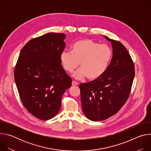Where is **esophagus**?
<instances>
[{"instance_id":"34e87169","label":"esophagus","mask_w":151,"mask_h":151,"mask_svg":"<svg viewBox=\"0 0 151 151\" xmlns=\"http://www.w3.org/2000/svg\"><path fill=\"white\" fill-rule=\"evenodd\" d=\"M72 85L75 86V85H78V83L76 82V81H73L72 82Z\"/></svg>"}]
</instances>
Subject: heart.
Here are the masks:
<instances>
[{"mask_svg":"<svg viewBox=\"0 0 151 151\" xmlns=\"http://www.w3.org/2000/svg\"><path fill=\"white\" fill-rule=\"evenodd\" d=\"M111 55V50L107 45L83 39L74 43L71 52H63L60 61L64 69L70 73L78 68L80 63L81 69L75 77L82 79L86 76L88 80H94L104 73Z\"/></svg>","mask_w":151,"mask_h":151,"instance_id":"1","label":"heart"}]
</instances>
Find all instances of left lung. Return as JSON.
<instances>
[{
    "mask_svg": "<svg viewBox=\"0 0 151 151\" xmlns=\"http://www.w3.org/2000/svg\"><path fill=\"white\" fill-rule=\"evenodd\" d=\"M105 37L113 48L109 65L97 79L79 85L83 112L93 121L106 119L120 110L130 94L135 75L133 61L124 45Z\"/></svg>",
    "mask_w": 151,
    "mask_h": 151,
    "instance_id": "obj_1",
    "label": "left lung"
}]
</instances>
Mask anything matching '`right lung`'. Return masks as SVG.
Segmentation results:
<instances>
[{
  "mask_svg": "<svg viewBox=\"0 0 151 151\" xmlns=\"http://www.w3.org/2000/svg\"><path fill=\"white\" fill-rule=\"evenodd\" d=\"M64 33H48L30 40L21 50L14 69L20 99L32 115L41 120L54 117L72 80L63 69L60 55Z\"/></svg>",
  "mask_w": 151,
  "mask_h": 151,
  "instance_id": "right-lung-1",
  "label": "right lung"
}]
</instances>
